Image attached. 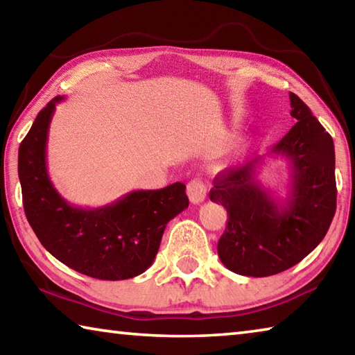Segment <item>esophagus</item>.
<instances>
[{"mask_svg":"<svg viewBox=\"0 0 355 355\" xmlns=\"http://www.w3.org/2000/svg\"><path fill=\"white\" fill-rule=\"evenodd\" d=\"M188 197L192 203H202L207 199V183L200 178H194L188 183Z\"/></svg>","mask_w":355,"mask_h":355,"instance_id":"34e87169","label":"esophagus"}]
</instances>
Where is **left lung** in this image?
Returning <instances> with one entry per match:
<instances>
[{"label": "left lung", "instance_id": "1", "mask_svg": "<svg viewBox=\"0 0 355 355\" xmlns=\"http://www.w3.org/2000/svg\"><path fill=\"white\" fill-rule=\"evenodd\" d=\"M294 127L269 156L290 163V192L277 199L258 172L263 156L219 173L211 202L227 209L228 222L218 243L224 266L248 277H268L304 260L322 241L336 209L334 141L310 107L290 92Z\"/></svg>", "mask_w": 355, "mask_h": 355}]
</instances>
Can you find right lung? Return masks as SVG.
I'll use <instances>...</instances> for the list:
<instances>
[{
    "instance_id": "right-lung-1",
    "label": "right lung",
    "mask_w": 355,
    "mask_h": 355,
    "mask_svg": "<svg viewBox=\"0 0 355 355\" xmlns=\"http://www.w3.org/2000/svg\"><path fill=\"white\" fill-rule=\"evenodd\" d=\"M42 110L19 148L23 207L42 245L69 268L100 280L136 277L152 266L167 222L188 208L183 183L131 191L110 205L83 208L56 191L46 169V141L56 105Z\"/></svg>"
}]
</instances>
